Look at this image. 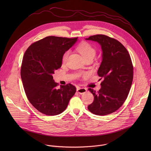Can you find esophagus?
<instances>
[{
	"instance_id": "34e87169",
	"label": "esophagus",
	"mask_w": 151,
	"mask_h": 151,
	"mask_svg": "<svg viewBox=\"0 0 151 151\" xmlns=\"http://www.w3.org/2000/svg\"><path fill=\"white\" fill-rule=\"evenodd\" d=\"M77 91L78 92V93H79L80 94H83L84 93H86V91H87V89L86 88H80V87H78L77 89Z\"/></svg>"
}]
</instances>
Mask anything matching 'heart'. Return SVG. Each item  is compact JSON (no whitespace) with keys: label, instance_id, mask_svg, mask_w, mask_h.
I'll return each instance as SVG.
<instances>
[{"label":"heart","instance_id":"b5f03b06","mask_svg":"<svg viewBox=\"0 0 151 151\" xmlns=\"http://www.w3.org/2000/svg\"><path fill=\"white\" fill-rule=\"evenodd\" d=\"M77 50L80 52V53L82 55L84 59L89 57L94 58L96 54L95 49L89 43H87L86 42L80 43L77 47ZM68 55H69V51L68 50L65 51L64 54L63 55V57H62L63 61L66 60Z\"/></svg>","mask_w":151,"mask_h":151}]
</instances>
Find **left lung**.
<instances>
[{
    "label": "left lung",
    "mask_w": 151,
    "mask_h": 151,
    "mask_svg": "<svg viewBox=\"0 0 151 151\" xmlns=\"http://www.w3.org/2000/svg\"><path fill=\"white\" fill-rule=\"evenodd\" d=\"M86 40L101 46L102 59L98 74L104 78L99 91L88 89L94 100L88 109L96 115L109 114L120 108L127 99L133 79L131 59L126 48L115 39L96 35Z\"/></svg>",
    "instance_id": "left-lung-1"
}]
</instances>
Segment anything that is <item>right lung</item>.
<instances>
[{"label":"right lung","mask_w":151,"mask_h":151,"mask_svg":"<svg viewBox=\"0 0 151 151\" xmlns=\"http://www.w3.org/2000/svg\"><path fill=\"white\" fill-rule=\"evenodd\" d=\"M77 40L47 37L32 43L24 55L21 77L25 94L32 105L44 114L55 116L64 111L76 92L71 84L58 89L52 75L61 67L64 53Z\"/></svg>","instance_id":"right-lung-1"}]
</instances>
